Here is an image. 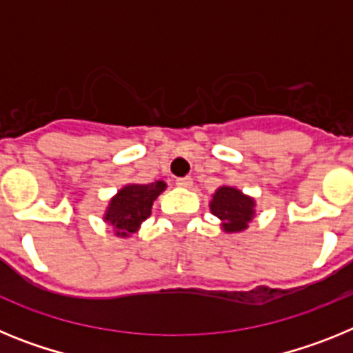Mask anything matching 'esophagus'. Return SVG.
Returning <instances> with one entry per match:
<instances>
[{
  "mask_svg": "<svg viewBox=\"0 0 353 353\" xmlns=\"http://www.w3.org/2000/svg\"><path fill=\"white\" fill-rule=\"evenodd\" d=\"M176 185L179 187H191L192 179L191 176H182V179H176Z\"/></svg>",
  "mask_w": 353,
  "mask_h": 353,
  "instance_id": "esophagus-1",
  "label": "esophagus"
}]
</instances>
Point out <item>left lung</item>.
I'll use <instances>...</instances> for the list:
<instances>
[{
    "label": "left lung",
    "mask_w": 353,
    "mask_h": 353,
    "mask_svg": "<svg viewBox=\"0 0 353 353\" xmlns=\"http://www.w3.org/2000/svg\"><path fill=\"white\" fill-rule=\"evenodd\" d=\"M254 199L245 196L235 187L223 185L214 192L210 201V210L221 219L224 232H244L254 217Z\"/></svg>",
    "instance_id": "obj_1"
}]
</instances>
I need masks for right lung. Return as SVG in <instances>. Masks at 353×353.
Returning a JSON list of instances; mask_svg holds the SVG:
<instances>
[{
    "instance_id": "obj_1",
    "label": "right lung",
    "mask_w": 353,
    "mask_h": 353,
    "mask_svg": "<svg viewBox=\"0 0 353 353\" xmlns=\"http://www.w3.org/2000/svg\"><path fill=\"white\" fill-rule=\"evenodd\" d=\"M164 189L166 183L162 180L146 185L130 183L121 187L118 194L109 201L104 221L114 228L118 236H129L130 233L138 232V228L148 219L152 214V205Z\"/></svg>"
}]
</instances>
